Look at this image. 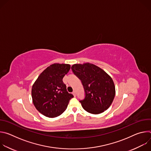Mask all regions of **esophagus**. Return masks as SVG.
<instances>
[{
	"label": "esophagus",
	"mask_w": 151,
	"mask_h": 151,
	"mask_svg": "<svg viewBox=\"0 0 151 151\" xmlns=\"http://www.w3.org/2000/svg\"><path fill=\"white\" fill-rule=\"evenodd\" d=\"M73 96H74L75 97L76 96V91H73Z\"/></svg>",
	"instance_id": "obj_1"
}]
</instances>
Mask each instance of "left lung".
<instances>
[{
  "label": "left lung",
  "instance_id": "obj_1",
  "mask_svg": "<svg viewBox=\"0 0 151 151\" xmlns=\"http://www.w3.org/2000/svg\"><path fill=\"white\" fill-rule=\"evenodd\" d=\"M71 68L81 81L85 90V98L79 101L83 109L92 114H99L108 109L115 96L112 78L99 67L89 63L75 64Z\"/></svg>",
  "mask_w": 151,
  "mask_h": 151
}]
</instances>
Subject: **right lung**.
I'll list each match as a JSON object with an SVG mask.
<instances>
[{
  "instance_id": "1",
  "label": "right lung",
  "mask_w": 151,
  "mask_h": 151,
  "mask_svg": "<svg viewBox=\"0 0 151 151\" xmlns=\"http://www.w3.org/2000/svg\"><path fill=\"white\" fill-rule=\"evenodd\" d=\"M70 69L69 64L54 63L43 71L33 83L32 101L42 115L55 118L64 112L73 96L69 93L63 77Z\"/></svg>"
}]
</instances>
